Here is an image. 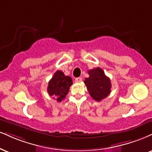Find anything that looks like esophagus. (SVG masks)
Masks as SVG:
<instances>
[{
	"label": "esophagus",
	"instance_id": "esophagus-1",
	"mask_svg": "<svg viewBox=\"0 0 152 152\" xmlns=\"http://www.w3.org/2000/svg\"><path fill=\"white\" fill-rule=\"evenodd\" d=\"M75 81H76V83H80V82L82 81V78L81 77H78V78H75Z\"/></svg>",
	"mask_w": 152,
	"mask_h": 152
}]
</instances>
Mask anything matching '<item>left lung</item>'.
<instances>
[{"label":"left lung","mask_w":152,"mask_h":152,"mask_svg":"<svg viewBox=\"0 0 152 152\" xmlns=\"http://www.w3.org/2000/svg\"><path fill=\"white\" fill-rule=\"evenodd\" d=\"M88 78H86L84 83L89 94L96 101H100L110 94L111 82L105 76L103 69L97 67L88 71Z\"/></svg>","instance_id":"1"}]
</instances>
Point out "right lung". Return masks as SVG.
<instances>
[{"mask_svg": "<svg viewBox=\"0 0 152 152\" xmlns=\"http://www.w3.org/2000/svg\"><path fill=\"white\" fill-rule=\"evenodd\" d=\"M70 76H65L61 71H56L52 79L49 81L47 92L49 96L54 97L57 102H61L68 94L70 86L72 85Z\"/></svg>", "mask_w": 152, "mask_h": 152, "instance_id": "right-lung-1", "label": "right lung"}]
</instances>
